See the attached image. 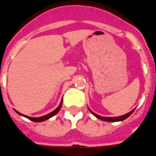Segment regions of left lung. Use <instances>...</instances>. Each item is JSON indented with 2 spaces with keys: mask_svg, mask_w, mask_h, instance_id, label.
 <instances>
[{
  "mask_svg": "<svg viewBox=\"0 0 156 156\" xmlns=\"http://www.w3.org/2000/svg\"><path fill=\"white\" fill-rule=\"evenodd\" d=\"M89 110H90L91 114H92L94 116H96L97 119H101V120L106 121V122H118V121H123V120H124V119H127L128 117H129V116H130V115H132V114H133L134 111V110H133L124 115H121V116H119V117H113L112 118V117H101V116H100V115H97V114H95V113L92 112V111H91L90 109H89Z\"/></svg>",
  "mask_w": 156,
  "mask_h": 156,
  "instance_id": "obj_1",
  "label": "left lung"
}]
</instances>
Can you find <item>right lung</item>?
Instances as JSON below:
<instances>
[{
	"instance_id": "add662e5",
	"label": "right lung",
	"mask_w": 156,
	"mask_h": 156,
	"mask_svg": "<svg viewBox=\"0 0 156 156\" xmlns=\"http://www.w3.org/2000/svg\"><path fill=\"white\" fill-rule=\"evenodd\" d=\"M62 102H63V100L61 101V102H60V104H59V105L58 107H57L56 109L54 110V111H52L51 113H50V114H48V115H44V116H41V117H38V118H33V117H29V116H27V115H23V114H21V113L18 112L17 110H15V112L17 113V114H19L20 115H22V116H23V117L27 118V119H28L29 120L31 121H33V122H42V121H45V120H47V119H49L50 118L53 117L54 115H55L57 114V113L59 112V110H60V108H61V105H62Z\"/></svg>"
}]
</instances>
